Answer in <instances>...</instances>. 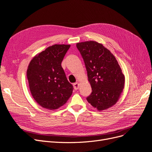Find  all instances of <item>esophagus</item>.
Wrapping results in <instances>:
<instances>
[{
  "instance_id": "34e87169",
  "label": "esophagus",
  "mask_w": 152,
  "mask_h": 152,
  "mask_svg": "<svg viewBox=\"0 0 152 152\" xmlns=\"http://www.w3.org/2000/svg\"><path fill=\"white\" fill-rule=\"evenodd\" d=\"M79 84L78 82H75V83L73 84V87H74V89L75 90H77L78 89H79Z\"/></svg>"
}]
</instances>
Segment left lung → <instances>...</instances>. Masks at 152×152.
Segmentation results:
<instances>
[{
	"label": "left lung",
	"instance_id": "left-lung-1",
	"mask_svg": "<svg viewBox=\"0 0 152 152\" xmlns=\"http://www.w3.org/2000/svg\"><path fill=\"white\" fill-rule=\"evenodd\" d=\"M76 46L84 59L92 88L87 102L99 111L111 107L117 103L125 83L116 58L95 41L77 43Z\"/></svg>",
	"mask_w": 152,
	"mask_h": 152
}]
</instances>
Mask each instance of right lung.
<instances>
[{"label": "right lung", "instance_id": "obj_1", "mask_svg": "<svg viewBox=\"0 0 152 152\" xmlns=\"http://www.w3.org/2000/svg\"><path fill=\"white\" fill-rule=\"evenodd\" d=\"M70 45L54 44L31 59L26 75L31 94L41 107L50 110L65 104L73 86L66 79L61 62Z\"/></svg>", "mask_w": 152, "mask_h": 152}]
</instances>
